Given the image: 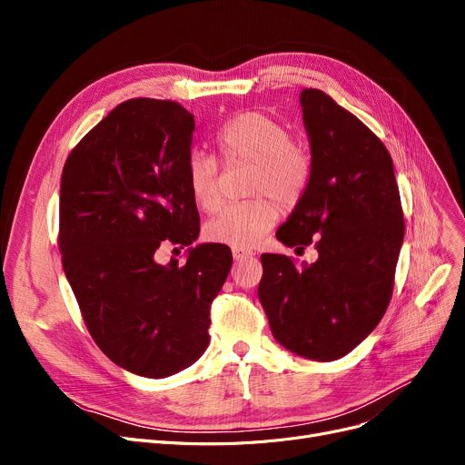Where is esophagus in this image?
<instances>
[{
	"instance_id": "obj_1",
	"label": "esophagus",
	"mask_w": 465,
	"mask_h": 465,
	"mask_svg": "<svg viewBox=\"0 0 465 465\" xmlns=\"http://www.w3.org/2000/svg\"><path fill=\"white\" fill-rule=\"evenodd\" d=\"M232 254H233V260H245V258H251L252 256V251L249 249H241V247H233L232 249Z\"/></svg>"
}]
</instances>
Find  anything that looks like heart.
Returning <instances> with one entry per match:
<instances>
[{"label":"heart","instance_id":"obj_1","mask_svg":"<svg viewBox=\"0 0 465 465\" xmlns=\"http://www.w3.org/2000/svg\"><path fill=\"white\" fill-rule=\"evenodd\" d=\"M216 143L228 165H252L247 192L254 198L228 205L209 220L205 235L220 245L254 247L281 216L272 200L288 209L305 195L312 179V154L303 141L290 135L282 120L262 111L241 113L228 120ZM186 177L193 202L205 213H214L223 203L218 160L205 151H193Z\"/></svg>","mask_w":465,"mask_h":465}]
</instances>
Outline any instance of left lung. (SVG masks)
<instances>
[{"instance_id":"left-lung-1","label":"left lung","mask_w":465,"mask_h":465,"mask_svg":"<svg viewBox=\"0 0 465 465\" xmlns=\"http://www.w3.org/2000/svg\"><path fill=\"white\" fill-rule=\"evenodd\" d=\"M312 179L277 239L319 260L296 267L262 254L258 298L275 339L300 356L330 361L368 337L392 298L405 223L384 143L322 90L300 95Z\"/></svg>"}]
</instances>
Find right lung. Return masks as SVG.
<instances>
[{
    "mask_svg": "<svg viewBox=\"0 0 465 465\" xmlns=\"http://www.w3.org/2000/svg\"><path fill=\"white\" fill-rule=\"evenodd\" d=\"M193 128L181 104L134 97L77 143L62 171L58 247L83 321L109 360L149 379L203 354L211 303L232 267L220 242L190 249L184 265L156 262L162 245L183 249L200 235L186 177Z\"/></svg>",
    "mask_w": 465,
    "mask_h": 465,
    "instance_id": "add662e5",
    "label": "right lung"
}]
</instances>
